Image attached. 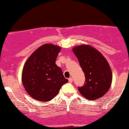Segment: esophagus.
Here are the masks:
<instances>
[{
    "label": "esophagus",
    "mask_w": 129,
    "mask_h": 129,
    "mask_svg": "<svg viewBox=\"0 0 129 129\" xmlns=\"http://www.w3.org/2000/svg\"><path fill=\"white\" fill-rule=\"evenodd\" d=\"M69 81L70 83H72V82H73V79L71 78V77H70V78H69Z\"/></svg>",
    "instance_id": "obj_1"
}]
</instances>
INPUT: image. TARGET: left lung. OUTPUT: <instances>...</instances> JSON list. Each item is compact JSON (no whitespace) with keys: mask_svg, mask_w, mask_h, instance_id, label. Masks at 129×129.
<instances>
[{"mask_svg":"<svg viewBox=\"0 0 129 129\" xmlns=\"http://www.w3.org/2000/svg\"><path fill=\"white\" fill-rule=\"evenodd\" d=\"M85 74L83 86L78 87L85 98L94 100L102 97L109 89L112 73L109 63L97 49L88 45H80L73 49Z\"/></svg>","mask_w":129,"mask_h":129,"instance_id":"left-lung-1","label":"left lung"}]
</instances>
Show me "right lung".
Segmentation results:
<instances>
[{
    "mask_svg": "<svg viewBox=\"0 0 129 129\" xmlns=\"http://www.w3.org/2000/svg\"><path fill=\"white\" fill-rule=\"evenodd\" d=\"M59 46L52 44L41 46L24 63L22 71L23 85L30 97L48 102L58 94L63 85L69 82L60 67L56 64Z\"/></svg>",
    "mask_w": 129,
    "mask_h": 129,
    "instance_id": "obj_1",
    "label": "right lung"
}]
</instances>
